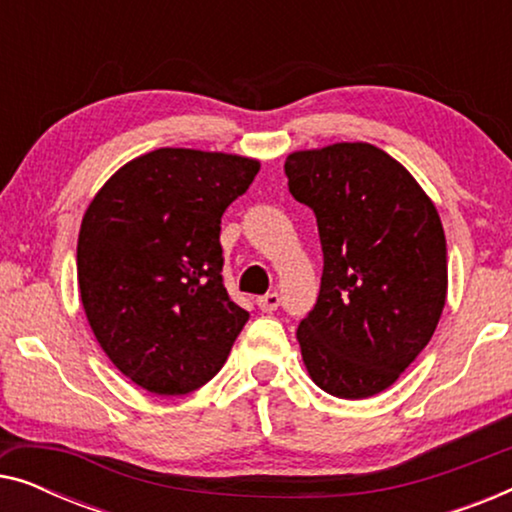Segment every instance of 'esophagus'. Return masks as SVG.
Listing matches in <instances>:
<instances>
[{
  "label": "esophagus",
  "instance_id": "1",
  "mask_svg": "<svg viewBox=\"0 0 512 512\" xmlns=\"http://www.w3.org/2000/svg\"><path fill=\"white\" fill-rule=\"evenodd\" d=\"M256 303L263 312H275L279 307V293H268V296H261Z\"/></svg>",
  "mask_w": 512,
  "mask_h": 512
}]
</instances>
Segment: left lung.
Returning a JSON list of instances; mask_svg holds the SVG:
<instances>
[{
	"label": "left lung",
	"mask_w": 512,
	"mask_h": 512,
	"mask_svg": "<svg viewBox=\"0 0 512 512\" xmlns=\"http://www.w3.org/2000/svg\"><path fill=\"white\" fill-rule=\"evenodd\" d=\"M289 191L317 216L324 272L300 321V354L319 389L368 398L429 345L447 298V244L433 200L377 146L338 142L289 153Z\"/></svg>",
	"instance_id": "1"
}]
</instances>
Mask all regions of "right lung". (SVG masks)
I'll return each mask as SVG.
<instances>
[{
  "instance_id": "obj_1",
  "label": "right lung",
  "mask_w": 512,
  "mask_h": 512,
  "mask_svg": "<svg viewBox=\"0 0 512 512\" xmlns=\"http://www.w3.org/2000/svg\"><path fill=\"white\" fill-rule=\"evenodd\" d=\"M261 170L221 151L156 149L107 179L76 247L81 303L109 361L151 394L212 380L249 312L223 284L221 216Z\"/></svg>"
}]
</instances>
